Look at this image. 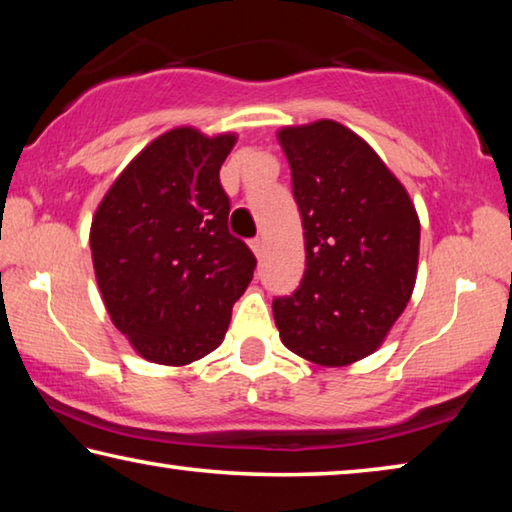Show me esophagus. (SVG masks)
I'll return each mask as SVG.
<instances>
[{
  "instance_id": "1",
  "label": "esophagus",
  "mask_w": 512,
  "mask_h": 512,
  "mask_svg": "<svg viewBox=\"0 0 512 512\" xmlns=\"http://www.w3.org/2000/svg\"><path fill=\"white\" fill-rule=\"evenodd\" d=\"M250 248H253L255 257H262L264 255V239H253L250 241Z\"/></svg>"
}]
</instances>
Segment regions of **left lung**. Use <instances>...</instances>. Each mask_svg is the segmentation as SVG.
I'll use <instances>...</instances> for the list:
<instances>
[{
  "label": "left lung",
  "instance_id": "obj_1",
  "mask_svg": "<svg viewBox=\"0 0 512 512\" xmlns=\"http://www.w3.org/2000/svg\"><path fill=\"white\" fill-rule=\"evenodd\" d=\"M302 235L305 277L273 302L284 348L341 368L381 348L418 277L420 219L375 149L334 119L282 126Z\"/></svg>",
  "mask_w": 512,
  "mask_h": 512
}]
</instances>
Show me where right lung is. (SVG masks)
<instances>
[{
	"mask_svg": "<svg viewBox=\"0 0 512 512\" xmlns=\"http://www.w3.org/2000/svg\"><path fill=\"white\" fill-rule=\"evenodd\" d=\"M237 133L178 126L149 142L115 178L90 225L103 305L131 348L187 366L219 348L255 255L228 232L219 171Z\"/></svg>",
	"mask_w": 512,
	"mask_h": 512,
	"instance_id": "right-lung-1",
	"label": "right lung"
}]
</instances>
